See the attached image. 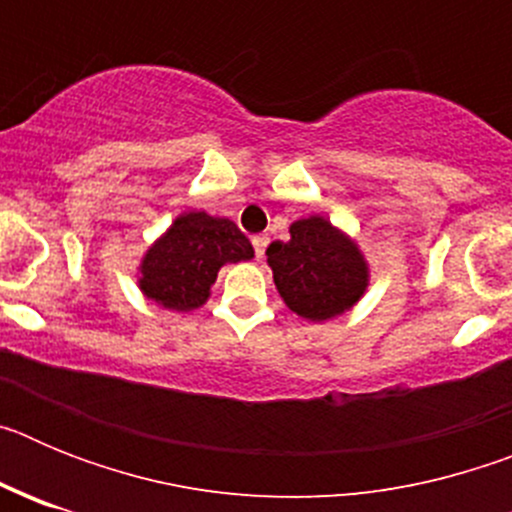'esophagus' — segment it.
<instances>
[{
	"label": "esophagus",
	"instance_id": "34e87169",
	"mask_svg": "<svg viewBox=\"0 0 512 512\" xmlns=\"http://www.w3.org/2000/svg\"><path fill=\"white\" fill-rule=\"evenodd\" d=\"M251 243H253V253H256V259H264L266 246H269V238H266V235H253Z\"/></svg>",
	"mask_w": 512,
	"mask_h": 512
}]
</instances>
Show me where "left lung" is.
<instances>
[{
	"instance_id": "1",
	"label": "left lung",
	"mask_w": 512,
	"mask_h": 512,
	"mask_svg": "<svg viewBox=\"0 0 512 512\" xmlns=\"http://www.w3.org/2000/svg\"><path fill=\"white\" fill-rule=\"evenodd\" d=\"M289 238L266 248L279 295L307 320H328L354 307L366 289L359 248L323 217L297 220Z\"/></svg>"
}]
</instances>
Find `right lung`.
I'll list each match as a JSON object with an SVG mask.
<instances>
[{"label":"right lung","instance_id":"obj_1","mask_svg":"<svg viewBox=\"0 0 512 512\" xmlns=\"http://www.w3.org/2000/svg\"><path fill=\"white\" fill-rule=\"evenodd\" d=\"M248 259H253V246L238 225L207 212H187L146 253L140 289L158 305L187 312L207 300L220 266Z\"/></svg>","mask_w":512,"mask_h":512}]
</instances>
